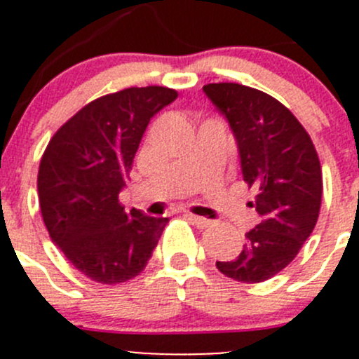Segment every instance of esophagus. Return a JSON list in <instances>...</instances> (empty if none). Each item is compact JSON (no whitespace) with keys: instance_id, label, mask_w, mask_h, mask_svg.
<instances>
[{"instance_id":"obj_1","label":"esophagus","mask_w":359,"mask_h":359,"mask_svg":"<svg viewBox=\"0 0 359 359\" xmlns=\"http://www.w3.org/2000/svg\"><path fill=\"white\" fill-rule=\"evenodd\" d=\"M184 215H186L187 219L194 224V226L200 227V229H205V227H208L210 224H212V220L205 219V217H200V215H194V213H191V212H186Z\"/></svg>"}]
</instances>
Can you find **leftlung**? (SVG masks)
I'll list each match as a JSON object with an SVG mask.
<instances>
[{"instance_id":"left-lung-1","label":"left lung","mask_w":359,"mask_h":359,"mask_svg":"<svg viewBox=\"0 0 359 359\" xmlns=\"http://www.w3.org/2000/svg\"><path fill=\"white\" fill-rule=\"evenodd\" d=\"M236 139L243 180L255 189L250 206L260 220L243 250L217 269L241 283H260L297 257L320 215L323 177L309 133L280 100L238 83L203 86Z\"/></svg>"}]
</instances>
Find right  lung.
<instances>
[{"label":"right lung","instance_id":"add662e5","mask_svg":"<svg viewBox=\"0 0 359 359\" xmlns=\"http://www.w3.org/2000/svg\"><path fill=\"white\" fill-rule=\"evenodd\" d=\"M179 93L166 86L125 88L92 100L50 139L38 196L50 238L81 274L102 285L142 273L166 217L119 203L151 118Z\"/></svg>","mask_w":359,"mask_h":359}]
</instances>
